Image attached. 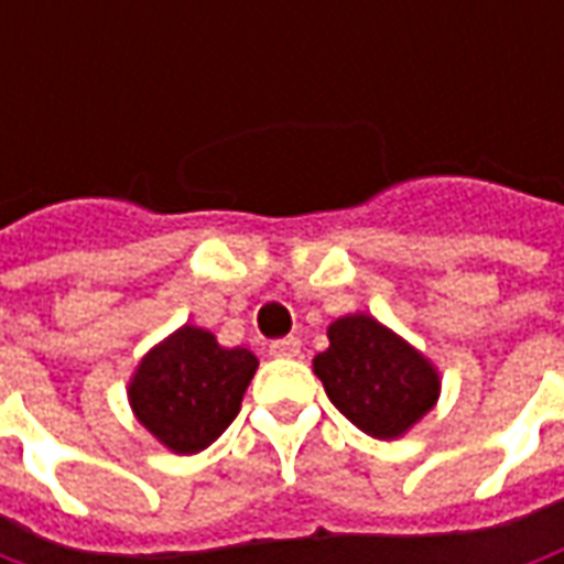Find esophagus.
I'll return each instance as SVG.
<instances>
[{
    "mask_svg": "<svg viewBox=\"0 0 564 564\" xmlns=\"http://www.w3.org/2000/svg\"><path fill=\"white\" fill-rule=\"evenodd\" d=\"M269 354L271 356H299L302 354V341L290 335V338H278V341L269 344Z\"/></svg>",
    "mask_w": 564,
    "mask_h": 564,
    "instance_id": "1",
    "label": "esophagus"
}]
</instances>
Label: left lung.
<instances>
[{
	"label": "left lung",
	"instance_id": "1",
	"mask_svg": "<svg viewBox=\"0 0 564 564\" xmlns=\"http://www.w3.org/2000/svg\"><path fill=\"white\" fill-rule=\"evenodd\" d=\"M314 371L332 404L383 441L404 435L437 399L435 368L366 314L332 323L329 350L314 356Z\"/></svg>",
	"mask_w": 564,
	"mask_h": 564
}]
</instances>
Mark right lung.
I'll return each mask as SVG.
<instances>
[{
  "mask_svg": "<svg viewBox=\"0 0 564 564\" xmlns=\"http://www.w3.org/2000/svg\"><path fill=\"white\" fill-rule=\"evenodd\" d=\"M257 366V356L245 347L226 350L210 332L184 326L144 356L129 402L165 447L198 453L238 416Z\"/></svg>",
  "mask_w": 564,
  "mask_h": 564,
  "instance_id": "obj_1",
  "label": "right lung"
}]
</instances>
